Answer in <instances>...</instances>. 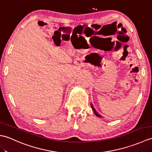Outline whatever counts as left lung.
Wrapping results in <instances>:
<instances>
[{
	"label": "left lung",
	"instance_id": "8db88e82",
	"mask_svg": "<svg viewBox=\"0 0 152 152\" xmlns=\"http://www.w3.org/2000/svg\"><path fill=\"white\" fill-rule=\"evenodd\" d=\"M91 108H92V110H93V112H94V114H95V115L97 116V117H99V118H102V116H101V115H100L97 112H96V110L95 109V108H94V106H93V105L92 104H91Z\"/></svg>",
	"mask_w": 152,
	"mask_h": 152
}]
</instances>
